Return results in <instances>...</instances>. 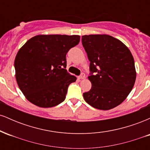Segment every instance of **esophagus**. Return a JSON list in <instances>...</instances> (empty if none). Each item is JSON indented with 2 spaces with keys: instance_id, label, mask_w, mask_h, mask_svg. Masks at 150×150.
Here are the masks:
<instances>
[{
  "instance_id": "1",
  "label": "esophagus",
  "mask_w": 150,
  "mask_h": 150,
  "mask_svg": "<svg viewBox=\"0 0 150 150\" xmlns=\"http://www.w3.org/2000/svg\"><path fill=\"white\" fill-rule=\"evenodd\" d=\"M79 77V79H85V73H81V75H80V76L78 77Z\"/></svg>"
}]
</instances>
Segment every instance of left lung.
<instances>
[{"instance_id": "8db88e82", "label": "left lung", "mask_w": 150, "mask_h": 150, "mask_svg": "<svg viewBox=\"0 0 150 150\" xmlns=\"http://www.w3.org/2000/svg\"><path fill=\"white\" fill-rule=\"evenodd\" d=\"M89 63L92 88L83 93L87 104L101 110L118 106L131 92L135 82V62L128 48L106 34L82 36Z\"/></svg>"}]
</instances>
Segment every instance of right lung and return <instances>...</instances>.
Instances as JSON below:
<instances>
[{
	"mask_svg": "<svg viewBox=\"0 0 150 150\" xmlns=\"http://www.w3.org/2000/svg\"><path fill=\"white\" fill-rule=\"evenodd\" d=\"M78 35H37L19 50L15 59V77L24 95L43 108L65 100L68 86L76 81L65 70L66 54L80 42Z\"/></svg>",
	"mask_w": 150,
	"mask_h": 150,
	"instance_id": "add662e5",
	"label": "right lung"
}]
</instances>
